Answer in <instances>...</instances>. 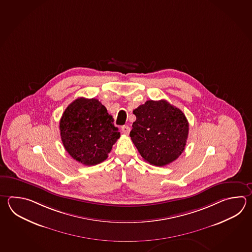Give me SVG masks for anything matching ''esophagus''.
<instances>
[{
	"instance_id": "1",
	"label": "esophagus",
	"mask_w": 252,
	"mask_h": 252,
	"mask_svg": "<svg viewBox=\"0 0 252 252\" xmlns=\"http://www.w3.org/2000/svg\"><path fill=\"white\" fill-rule=\"evenodd\" d=\"M121 130H122L123 134H128L130 133V127H129L128 126H123Z\"/></svg>"
}]
</instances>
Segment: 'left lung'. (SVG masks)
<instances>
[{"mask_svg": "<svg viewBox=\"0 0 252 252\" xmlns=\"http://www.w3.org/2000/svg\"><path fill=\"white\" fill-rule=\"evenodd\" d=\"M130 137L145 161L162 167L185 149L189 122L180 108L164 99L147 100L135 108Z\"/></svg>", "mask_w": 252, "mask_h": 252, "instance_id": "left-lung-1", "label": "left lung"}]
</instances>
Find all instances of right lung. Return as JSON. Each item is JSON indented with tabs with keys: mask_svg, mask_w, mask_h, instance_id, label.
Masks as SVG:
<instances>
[{
	"mask_svg": "<svg viewBox=\"0 0 252 252\" xmlns=\"http://www.w3.org/2000/svg\"><path fill=\"white\" fill-rule=\"evenodd\" d=\"M113 122L112 116L98 99L73 100L63 114L59 126L67 153L86 166L102 162L120 137Z\"/></svg>",
	"mask_w": 252,
	"mask_h": 252,
	"instance_id": "1",
	"label": "right lung"
}]
</instances>
